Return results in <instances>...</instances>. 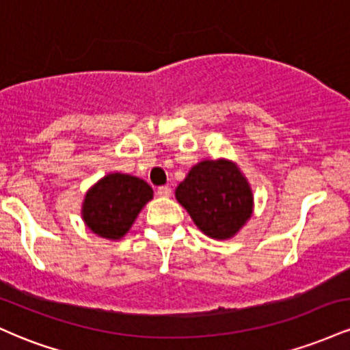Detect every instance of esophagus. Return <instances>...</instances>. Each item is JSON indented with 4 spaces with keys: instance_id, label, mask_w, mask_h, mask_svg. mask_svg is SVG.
Masks as SVG:
<instances>
[{
    "instance_id": "1",
    "label": "esophagus",
    "mask_w": 350,
    "mask_h": 350,
    "mask_svg": "<svg viewBox=\"0 0 350 350\" xmlns=\"http://www.w3.org/2000/svg\"><path fill=\"white\" fill-rule=\"evenodd\" d=\"M171 194H172V191H171L170 186L158 187V196H159V198H170Z\"/></svg>"
}]
</instances>
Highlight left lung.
Instances as JSON below:
<instances>
[{"label":"left lung","instance_id":"8db88e82","mask_svg":"<svg viewBox=\"0 0 350 350\" xmlns=\"http://www.w3.org/2000/svg\"><path fill=\"white\" fill-rule=\"evenodd\" d=\"M176 199L204 234L217 240L234 237L250 219V186L234 163L202 161L176 189Z\"/></svg>","mask_w":350,"mask_h":350}]
</instances>
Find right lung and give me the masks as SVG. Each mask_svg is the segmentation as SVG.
Wrapping results in <instances>:
<instances>
[{
  "instance_id": "1",
  "label": "right lung",
  "mask_w": 350,
  "mask_h": 350,
  "mask_svg": "<svg viewBox=\"0 0 350 350\" xmlns=\"http://www.w3.org/2000/svg\"><path fill=\"white\" fill-rule=\"evenodd\" d=\"M152 199V189L143 179L128 174H108L87 192L83 220L103 239H122L130 230L144 204Z\"/></svg>"
}]
</instances>
